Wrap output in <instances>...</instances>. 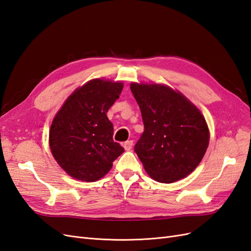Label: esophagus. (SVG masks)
Wrapping results in <instances>:
<instances>
[{
	"mask_svg": "<svg viewBox=\"0 0 251 251\" xmlns=\"http://www.w3.org/2000/svg\"><path fill=\"white\" fill-rule=\"evenodd\" d=\"M124 148L126 151H130L133 148V140H127L124 143Z\"/></svg>",
	"mask_w": 251,
	"mask_h": 251,
	"instance_id": "obj_1",
	"label": "esophagus"
}]
</instances>
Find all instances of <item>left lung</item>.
Here are the masks:
<instances>
[{
    "label": "left lung",
    "instance_id": "left-lung-1",
    "mask_svg": "<svg viewBox=\"0 0 251 251\" xmlns=\"http://www.w3.org/2000/svg\"><path fill=\"white\" fill-rule=\"evenodd\" d=\"M144 131L134 151L151 178L172 183L201 162L209 142L204 116L178 91L158 83H131Z\"/></svg>",
    "mask_w": 251,
    "mask_h": 251
}]
</instances>
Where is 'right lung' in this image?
Here are the masks:
<instances>
[{
	"label": "right lung",
	"mask_w": 251,
	"mask_h": 251,
	"mask_svg": "<svg viewBox=\"0 0 251 251\" xmlns=\"http://www.w3.org/2000/svg\"><path fill=\"white\" fill-rule=\"evenodd\" d=\"M123 88V82L90 80L68 97L53 119L50 150L71 177L87 182L100 180L125 151L113 140V125L107 117Z\"/></svg>",
	"instance_id": "obj_1"
}]
</instances>
